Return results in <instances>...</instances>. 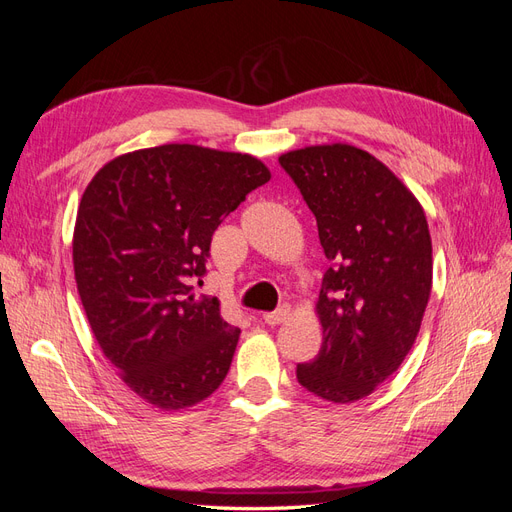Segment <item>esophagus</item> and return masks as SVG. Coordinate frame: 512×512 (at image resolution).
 Masks as SVG:
<instances>
[{
  "mask_svg": "<svg viewBox=\"0 0 512 512\" xmlns=\"http://www.w3.org/2000/svg\"><path fill=\"white\" fill-rule=\"evenodd\" d=\"M288 316H290V305H282L280 309H275V312L265 314L262 318H265V322L271 324V327H275V324H282Z\"/></svg>",
  "mask_w": 512,
  "mask_h": 512,
  "instance_id": "1",
  "label": "esophagus"
}]
</instances>
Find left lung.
<instances>
[{"instance_id": "8db88e82", "label": "left lung", "mask_w": 512, "mask_h": 512, "mask_svg": "<svg viewBox=\"0 0 512 512\" xmlns=\"http://www.w3.org/2000/svg\"><path fill=\"white\" fill-rule=\"evenodd\" d=\"M280 164L331 262L316 301L322 346L297 365V380L352 404L397 371L421 329L433 273L425 211L389 166L348 143L294 149Z\"/></svg>"}]
</instances>
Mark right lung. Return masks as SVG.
Masks as SVG:
<instances>
[{
  "label": "right lung",
  "mask_w": 512,
  "mask_h": 512,
  "mask_svg": "<svg viewBox=\"0 0 512 512\" xmlns=\"http://www.w3.org/2000/svg\"><path fill=\"white\" fill-rule=\"evenodd\" d=\"M269 179L250 153L170 143L117 156L85 188L76 288L100 350L153 408H192L224 382L241 331L194 282L215 228Z\"/></svg>",
  "instance_id": "1"
}]
</instances>
